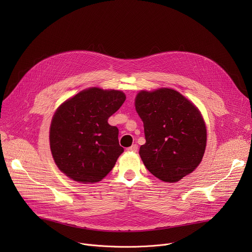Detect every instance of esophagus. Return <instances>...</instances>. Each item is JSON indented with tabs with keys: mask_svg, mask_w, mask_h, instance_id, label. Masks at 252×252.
Returning a JSON list of instances; mask_svg holds the SVG:
<instances>
[{
	"mask_svg": "<svg viewBox=\"0 0 252 252\" xmlns=\"http://www.w3.org/2000/svg\"><path fill=\"white\" fill-rule=\"evenodd\" d=\"M127 151L131 152V153H135L137 151V145H135V143H134V145H132L131 147L127 148Z\"/></svg>",
	"mask_w": 252,
	"mask_h": 252,
	"instance_id": "1",
	"label": "esophagus"
}]
</instances>
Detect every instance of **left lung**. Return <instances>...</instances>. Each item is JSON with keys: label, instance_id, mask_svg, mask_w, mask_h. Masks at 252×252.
<instances>
[{"label": "left lung", "instance_id": "1", "mask_svg": "<svg viewBox=\"0 0 252 252\" xmlns=\"http://www.w3.org/2000/svg\"><path fill=\"white\" fill-rule=\"evenodd\" d=\"M134 104L146 135L139 156L149 171L165 183L191 173L206 147V127L197 107L166 88L139 92Z\"/></svg>", "mask_w": 252, "mask_h": 252}]
</instances>
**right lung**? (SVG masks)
Wrapping results in <instances>:
<instances>
[{"mask_svg":"<svg viewBox=\"0 0 252 252\" xmlns=\"http://www.w3.org/2000/svg\"><path fill=\"white\" fill-rule=\"evenodd\" d=\"M121 91L90 88L63 102L50 128V146L57 166L81 184L100 182L124 153L119 129L109 118L124 101Z\"/></svg>","mask_w":252,"mask_h":252,"instance_id":"right-lung-1","label":"right lung"}]
</instances>
